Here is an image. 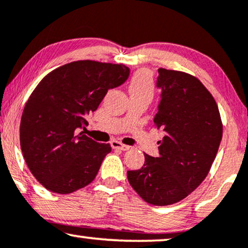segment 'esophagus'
<instances>
[{"mask_svg": "<svg viewBox=\"0 0 248 248\" xmlns=\"http://www.w3.org/2000/svg\"><path fill=\"white\" fill-rule=\"evenodd\" d=\"M111 146L113 147V148H118V150H121V151H128L130 148V146L122 144V143H120V141H118V140H112L111 141Z\"/></svg>", "mask_w": 248, "mask_h": 248, "instance_id": "1", "label": "esophagus"}]
</instances>
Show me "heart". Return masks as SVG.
I'll use <instances>...</instances> for the list:
<instances>
[{"label":"heart","instance_id":"heart-1","mask_svg":"<svg viewBox=\"0 0 248 248\" xmlns=\"http://www.w3.org/2000/svg\"><path fill=\"white\" fill-rule=\"evenodd\" d=\"M130 96H146L152 98L154 95V84L152 76L147 70L135 72L129 82Z\"/></svg>","mask_w":248,"mask_h":248}]
</instances>
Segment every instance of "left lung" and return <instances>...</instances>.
<instances>
[{
    "instance_id": "8db88e82",
    "label": "left lung",
    "mask_w": 248,
    "mask_h": 248,
    "mask_svg": "<svg viewBox=\"0 0 248 248\" xmlns=\"http://www.w3.org/2000/svg\"><path fill=\"white\" fill-rule=\"evenodd\" d=\"M161 101L154 124L164 133L158 156L145 154L144 166L128 171L131 187L157 206L187 197L205 179L219 150L222 122L205 86L186 72L158 69Z\"/></svg>"
}]
</instances>
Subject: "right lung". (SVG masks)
I'll return each instance as SVG.
<instances>
[{
	"mask_svg": "<svg viewBox=\"0 0 248 248\" xmlns=\"http://www.w3.org/2000/svg\"><path fill=\"white\" fill-rule=\"evenodd\" d=\"M129 74L124 64L75 61L37 85L22 112L20 146L29 170L46 189L70 194L95 179L111 146L81 129L108 91L124 84Z\"/></svg>",
	"mask_w": 248,
	"mask_h": 248,
	"instance_id": "add662e5",
	"label": "right lung"
}]
</instances>
